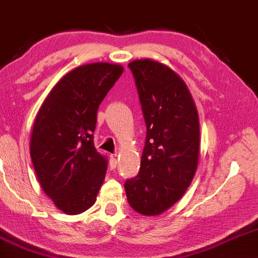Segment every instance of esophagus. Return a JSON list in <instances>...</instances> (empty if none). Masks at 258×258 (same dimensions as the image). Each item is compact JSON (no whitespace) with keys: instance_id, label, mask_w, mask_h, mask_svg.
<instances>
[{"instance_id":"34e87169","label":"esophagus","mask_w":258,"mask_h":258,"mask_svg":"<svg viewBox=\"0 0 258 258\" xmlns=\"http://www.w3.org/2000/svg\"><path fill=\"white\" fill-rule=\"evenodd\" d=\"M109 164H110V168H111V169L116 168V166H117L116 155H110V161H109Z\"/></svg>"}]
</instances>
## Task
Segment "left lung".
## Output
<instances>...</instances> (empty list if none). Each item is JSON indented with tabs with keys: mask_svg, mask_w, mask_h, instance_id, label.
I'll use <instances>...</instances> for the list:
<instances>
[{
	"mask_svg": "<svg viewBox=\"0 0 258 258\" xmlns=\"http://www.w3.org/2000/svg\"><path fill=\"white\" fill-rule=\"evenodd\" d=\"M147 125L141 169L126 180L136 212L156 216L174 206L190 186L200 156V120L187 86L174 71L144 58L128 63Z\"/></svg>",
	"mask_w": 258,
	"mask_h": 258,
	"instance_id": "8db88e82",
	"label": "left lung"
}]
</instances>
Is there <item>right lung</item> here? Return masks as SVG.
Listing matches in <instances>:
<instances>
[{"instance_id": "1", "label": "right lung", "mask_w": 258, "mask_h": 258, "mask_svg": "<svg viewBox=\"0 0 258 258\" xmlns=\"http://www.w3.org/2000/svg\"><path fill=\"white\" fill-rule=\"evenodd\" d=\"M123 72L120 64L79 66L58 80L40 105L30 154L43 191L58 209L82 214L95 204L108 161L96 150L97 110Z\"/></svg>"}]
</instances>
